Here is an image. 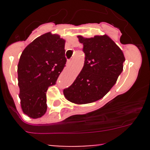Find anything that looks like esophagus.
Returning a JSON list of instances; mask_svg holds the SVG:
<instances>
[{"label": "esophagus", "instance_id": "obj_1", "mask_svg": "<svg viewBox=\"0 0 150 150\" xmlns=\"http://www.w3.org/2000/svg\"><path fill=\"white\" fill-rule=\"evenodd\" d=\"M71 64H72V60H68L67 62V66L69 67Z\"/></svg>", "mask_w": 150, "mask_h": 150}]
</instances>
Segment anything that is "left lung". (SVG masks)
I'll return each mask as SVG.
<instances>
[{"label":"left lung","mask_w":150,"mask_h":150,"mask_svg":"<svg viewBox=\"0 0 150 150\" xmlns=\"http://www.w3.org/2000/svg\"><path fill=\"white\" fill-rule=\"evenodd\" d=\"M78 38L83 45L84 65L63 93L69 102L84 104L102 99L110 91L123 69L125 59L122 50L107 35L89 38L78 35Z\"/></svg>","instance_id":"1"}]
</instances>
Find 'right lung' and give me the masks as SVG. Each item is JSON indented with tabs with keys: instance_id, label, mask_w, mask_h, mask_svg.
<instances>
[{
	"instance_id": "1",
	"label": "right lung",
	"mask_w": 150,
	"mask_h": 150,
	"mask_svg": "<svg viewBox=\"0 0 150 150\" xmlns=\"http://www.w3.org/2000/svg\"><path fill=\"white\" fill-rule=\"evenodd\" d=\"M65 40L51 32L35 39L24 49L17 66L19 99L23 112L31 118L44 115L46 91L56 84L66 64Z\"/></svg>"
}]
</instances>
